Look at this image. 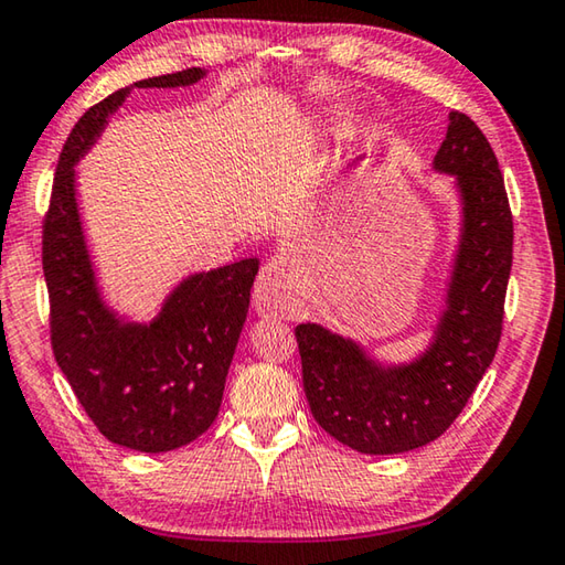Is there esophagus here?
Listing matches in <instances>:
<instances>
[{
	"instance_id": "1",
	"label": "esophagus",
	"mask_w": 565,
	"mask_h": 565,
	"mask_svg": "<svg viewBox=\"0 0 565 565\" xmlns=\"http://www.w3.org/2000/svg\"><path fill=\"white\" fill-rule=\"evenodd\" d=\"M253 305L257 315H288L292 305L290 277L285 273L282 263L270 260L260 267L253 290Z\"/></svg>"
}]
</instances>
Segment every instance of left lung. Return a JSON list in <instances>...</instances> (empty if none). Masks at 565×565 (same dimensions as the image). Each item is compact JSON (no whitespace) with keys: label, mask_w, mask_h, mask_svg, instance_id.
<instances>
[{"label":"left lung","mask_w":565,"mask_h":565,"mask_svg":"<svg viewBox=\"0 0 565 565\" xmlns=\"http://www.w3.org/2000/svg\"><path fill=\"white\" fill-rule=\"evenodd\" d=\"M434 168L457 178L463 225L429 350L409 364L382 367L358 342L320 324L295 328L315 422L362 454H402L439 439L467 407L501 340L513 215L497 153L467 114L451 111Z\"/></svg>","instance_id":"8db88e82"}]
</instances>
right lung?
Wrapping results in <instances>:
<instances>
[{
  "label": "right lung",
  "mask_w": 565,
  "mask_h": 565,
  "mask_svg": "<svg viewBox=\"0 0 565 565\" xmlns=\"http://www.w3.org/2000/svg\"><path fill=\"white\" fill-rule=\"evenodd\" d=\"M203 76L193 66L134 86H191ZM128 92L88 108L66 138L44 215L42 265L52 350L78 404L108 441L158 454L185 447L215 422L260 263L247 257L191 275L148 324L106 308L78 221L74 166Z\"/></svg>",
  "instance_id": "add662e5"
}]
</instances>
